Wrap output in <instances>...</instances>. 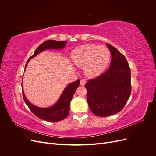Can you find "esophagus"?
<instances>
[{
	"instance_id": "obj_1",
	"label": "esophagus",
	"mask_w": 156,
	"mask_h": 156,
	"mask_svg": "<svg viewBox=\"0 0 156 156\" xmlns=\"http://www.w3.org/2000/svg\"><path fill=\"white\" fill-rule=\"evenodd\" d=\"M85 83H86V81H84V79H81V81H80V84H81V85L84 86V84H85Z\"/></svg>"
}]
</instances>
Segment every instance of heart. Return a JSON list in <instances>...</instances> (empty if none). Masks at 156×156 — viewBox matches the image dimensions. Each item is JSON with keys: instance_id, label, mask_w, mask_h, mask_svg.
<instances>
[{"instance_id": "b5f03b06", "label": "heart", "mask_w": 156, "mask_h": 156, "mask_svg": "<svg viewBox=\"0 0 156 156\" xmlns=\"http://www.w3.org/2000/svg\"><path fill=\"white\" fill-rule=\"evenodd\" d=\"M72 58L77 66H84L87 76L94 77L107 68L110 61L111 52L105 46L85 45L75 49L72 53Z\"/></svg>"}]
</instances>
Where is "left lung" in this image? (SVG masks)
<instances>
[{"mask_svg":"<svg viewBox=\"0 0 156 156\" xmlns=\"http://www.w3.org/2000/svg\"><path fill=\"white\" fill-rule=\"evenodd\" d=\"M111 53L110 67L85 84L88 106L94 115L108 116L124 108L131 91V71L125 56L106 44Z\"/></svg>","mask_w":156,"mask_h":156,"instance_id":"obj_1","label":"left lung"}]
</instances>
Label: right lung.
I'll use <instances>...</instances> for the list:
<instances>
[{
  "label": "right lung",
  "mask_w": 156,
  "mask_h": 156,
  "mask_svg": "<svg viewBox=\"0 0 156 156\" xmlns=\"http://www.w3.org/2000/svg\"><path fill=\"white\" fill-rule=\"evenodd\" d=\"M66 43L67 41H66L47 40L44 41L36 49L34 53L27 60L25 68L30 60L40 53L41 52L46 49H62L64 48ZM79 83L80 80L77 79L75 82L69 83L64 90L57 102L53 106L48 108H41L32 104L27 100L24 92L23 91V99L30 110L40 119L48 122H58L62 120L66 119L69 114L70 101L72 100L75 92L76 91L77 88L79 86Z\"/></svg>",
  "instance_id": "obj_1"
}]
</instances>
